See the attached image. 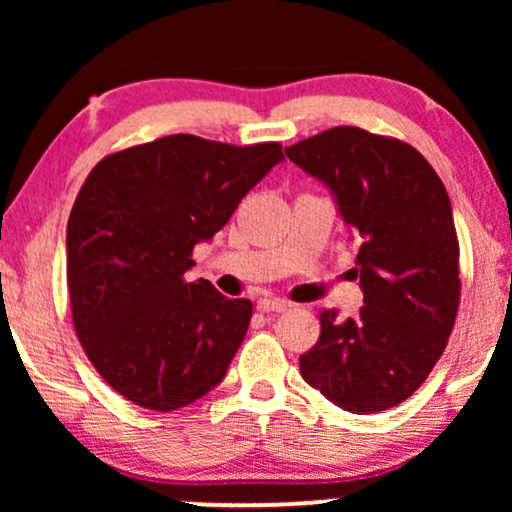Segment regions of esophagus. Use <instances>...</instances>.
I'll return each instance as SVG.
<instances>
[{
  "instance_id": "1",
  "label": "esophagus",
  "mask_w": 512,
  "mask_h": 512,
  "mask_svg": "<svg viewBox=\"0 0 512 512\" xmlns=\"http://www.w3.org/2000/svg\"><path fill=\"white\" fill-rule=\"evenodd\" d=\"M258 312H286L289 310V303L279 298H261L258 300Z\"/></svg>"
}]
</instances>
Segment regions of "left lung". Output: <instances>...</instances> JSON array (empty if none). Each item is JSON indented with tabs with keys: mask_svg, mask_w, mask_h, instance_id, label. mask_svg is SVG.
Segmentation results:
<instances>
[{
	"mask_svg": "<svg viewBox=\"0 0 512 512\" xmlns=\"http://www.w3.org/2000/svg\"><path fill=\"white\" fill-rule=\"evenodd\" d=\"M286 156L333 195L359 242L356 319L321 312V335L300 375L354 415L394 408L417 391L450 338L459 307L452 202L422 153L342 125L286 146Z\"/></svg>",
	"mask_w": 512,
	"mask_h": 512,
	"instance_id": "obj_1",
	"label": "left lung"
}]
</instances>
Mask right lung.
<instances>
[{"instance_id": "1", "label": "right lung", "mask_w": 512, "mask_h": 512, "mask_svg": "<svg viewBox=\"0 0 512 512\" xmlns=\"http://www.w3.org/2000/svg\"><path fill=\"white\" fill-rule=\"evenodd\" d=\"M282 160L275 142L170 135L88 174L67 221L69 300L90 363L128 401L172 412L226 377L251 303L184 275L195 244L212 242Z\"/></svg>"}]
</instances>
